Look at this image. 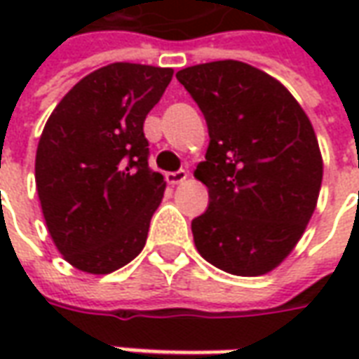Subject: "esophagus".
<instances>
[{"label": "esophagus", "mask_w": 359, "mask_h": 359, "mask_svg": "<svg viewBox=\"0 0 359 359\" xmlns=\"http://www.w3.org/2000/svg\"><path fill=\"white\" fill-rule=\"evenodd\" d=\"M187 179H188V171H184V169H180V171H175V172H167V175H165V180H167L169 184H172V187L182 184Z\"/></svg>", "instance_id": "34e87169"}]
</instances>
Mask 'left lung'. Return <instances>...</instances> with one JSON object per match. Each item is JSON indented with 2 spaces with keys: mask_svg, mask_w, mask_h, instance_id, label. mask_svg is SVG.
<instances>
[{
  "mask_svg": "<svg viewBox=\"0 0 359 359\" xmlns=\"http://www.w3.org/2000/svg\"><path fill=\"white\" fill-rule=\"evenodd\" d=\"M179 82L202 109L210 146L194 177L210 192L192 221L200 256L238 277L285 262L313 215L323 180L316 130L271 74L225 59L187 67Z\"/></svg>",
  "mask_w": 359,
  "mask_h": 359,
  "instance_id": "left-lung-1",
  "label": "left lung"
}]
</instances>
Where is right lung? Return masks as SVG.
<instances>
[{
  "label": "right lung",
  "mask_w": 359,
  "mask_h": 359,
  "mask_svg": "<svg viewBox=\"0 0 359 359\" xmlns=\"http://www.w3.org/2000/svg\"><path fill=\"white\" fill-rule=\"evenodd\" d=\"M169 67L111 63L69 90L36 149V190L53 244L84 273L107 275L138 256L165 180L148 165L144 121Z\"/></svg>",
  "instance_id": "1"
}]
</instances>
